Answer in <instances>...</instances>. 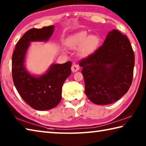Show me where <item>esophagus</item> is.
<instances>
[{
    "mask_svg": "<svg viewBox=\"0 0 146 146\" xmlns=\"http://www.w3.org/2000/svg\"><path fill=\"white\" fill-rule=\"evenodd\" d=\"M79 70H80V66H79L78 64H73V66H71V71H72L73 73L76 72V71H78Z\"/></svg>",
    "mask_w": 146,
    "mask_h": 146,
    "instance_id": "1",
    "label": "esophagus"
}]
</instances>
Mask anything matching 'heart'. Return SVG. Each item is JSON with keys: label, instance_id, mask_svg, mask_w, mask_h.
<instances>
[{"label": "heart", "instance_id": "b5f03b06", "mask_svg": "<svg viewBox=\"0 0 146 146\" xmlns=\"http://www.w3.org/2000/svg\"><path fill=\"white\" fill-rule=\"evenodd\" d=\"M100 39L97 35H90L86 31H80L71 35L67 39L66 44L71 49L79 48L81 56H88L94 53L99 44Z\"/></svg>", "mask_w": 146, "mask_h": 146}]
</instances>
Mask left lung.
<instances>
[{
  "instance_id": "obj_1",
  "label": "left lung",
  "mask_w": 146,
  "mask_h": 146,
  "mask_svg": "<svg viewBox=\"0 0 146 146\" xmlns=\"http://www.w3.org/2000/svg\"><path fill=\"white\" fill-rule=\"evenodd\" d=\"M134 65V51L126 35L110 31L95 53L79 61L89 100L99 105L119 100L131 85Z\"/></svg>"
}]
</instances>
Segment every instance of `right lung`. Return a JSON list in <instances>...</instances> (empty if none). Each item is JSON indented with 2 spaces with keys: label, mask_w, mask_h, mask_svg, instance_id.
<instances>
[{
  "label": "right lung",
  "mask_w": 146,
  "mask_h": 146,
  "mask_svg": "<svg viewBox=\"0 0 146 146\" xmlns=\"http://www.w3.org/2000/svg\"><path fill=\"white\" fill-rule=\"evenodd\" d=\"M53 30V26L29 29L17 42L12 55L14 85L22 98L36 110H49L58 104L63 84L71 74V61L52 64L45 74L38 77L29 73L24 65L29 42L48 40Z\"/></svg>",
  "instance_id": "1"
}]
</instances>
